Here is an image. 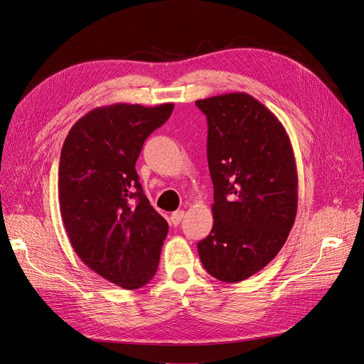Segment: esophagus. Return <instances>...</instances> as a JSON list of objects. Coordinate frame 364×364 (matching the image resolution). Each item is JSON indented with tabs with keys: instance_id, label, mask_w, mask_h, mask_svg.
<instances>
[{
	"instance_id": "34e87169",
	"label": "esophagus",
	"mask_w": 364,
	"mask_h": 364,
	"mask_svg": "<svg viewBox=\"0 0 364 364\" xmlns=\"http://www.w3.org/2000/svg\"><path fill=\"white\" fill-rule=\"evenodd\" d=\"M183 216H185V212H183V210H176V212H173V213H171V216H170V222L176 227V225H179V223H181V220H182V218H183Z\"/></svg>"
}]
</instances>
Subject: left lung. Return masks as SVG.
<instances>
[{
    "instance_id": "obj_1",
    "label": "left lung",
    "mask_w": 364,
    "mask_h": 364,
    "mask_svg": "<svg viewBox=\"0 0 364 364\" xmlns=\"http://www.w3.org/2000/svg\"><path fill=\"white\" fill-rule=\"evenodd\" d=\"M213 182V228L197 245L215 279L238 283L282 250L298 210V171L286 129L247 93L200 99Z\"/></svg>"
}]
</instances>
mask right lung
<instances>
[{
    "instance_id": "1",
    "label": "right lung",
    "mask_w": 364,
    "mask_h": 364,
    "mask_svg": "<svg viewBox=\"0 0 364 364\" xmlns=\"http://www.w3.org/2000/svg\"><path fill=\"white\" fill-rule=\"evenodd\" d=\"M173 108H95L71 127L62 146L59 204L71 246L92 271L126 290L152 280L168 231L145 197L134 166L146 137Z\"/></svg>"
}]
</instances>
